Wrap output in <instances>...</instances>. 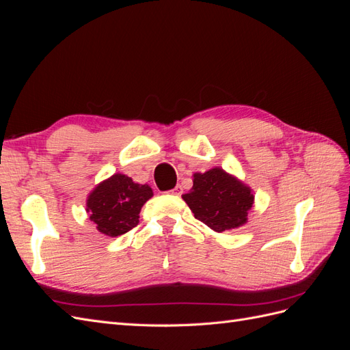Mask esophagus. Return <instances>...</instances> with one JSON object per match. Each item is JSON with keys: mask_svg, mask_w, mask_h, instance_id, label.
Instances as JSON below:
<instances>
[{"mask_svg": "<svg viewBox=\"0 0 350 350\" xmlns=\"http://www.w3.org/2000/svg\"><path fill=\"white\" fill-rule=\"evenodd\" d=\"M171 194H175V196H181L183 194V187L181 185H176L175 188H172L171 191H169Z\"/></svg>", "mask_w": 350, "mask_h": 350, "instance_id": "34e87169", "label": "esophagus"}]
</instances>
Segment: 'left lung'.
Instances as JSON below:
<instances>
[{
	"mask_svg": "<svg viewBox=\"0 0 350 350\" xmlns=\"http://www.w3.org/2000/svg\"><path fill=\"white\" fill-rule=\"evenodd\" d=\"M183 198L194 217L216 232L245 224L254 201L251 189L220 167L194 174V185Z\"/></svg>",
	"mask_w": 350,
	"mask_h": 350,
	"instance_id": "8db88e82",
	"label": "left lung"
}]
</instances>
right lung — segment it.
<instances>
[{"label":"right lung","mask_w":350,"mask_h":350,"mask_svg":"<svg viewBox=\"0 0 350 350\" xmlns=\"http://www.w3.org/2000/svg\"><path fill=\"white\" fill-rule=\"evenodd\" d=\"M152 196V188L147 184H134L130 176L115 174L89 196L90 220L105 235H124L139 225L140 210Z\"/></svg>","instance_id":"1"}]
</instances>
